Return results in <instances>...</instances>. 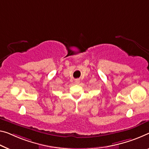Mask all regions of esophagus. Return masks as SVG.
<instances>
[{
  "label": "esophagus",
  "instance_id": "esophagus-1",
  "mask_svg": "<svg viewBox=\"0 0 149 149\" xmlns=\"http://www.w3.org/2000/svg\"><path fill=\"white\" fill-rule=\"evenodd\" d=\"M75 83L76 84H79V82H80V79H75Z\"/></svg>",
  "mask_w": 149,
  "mask_h": 149
}]
</instances>
